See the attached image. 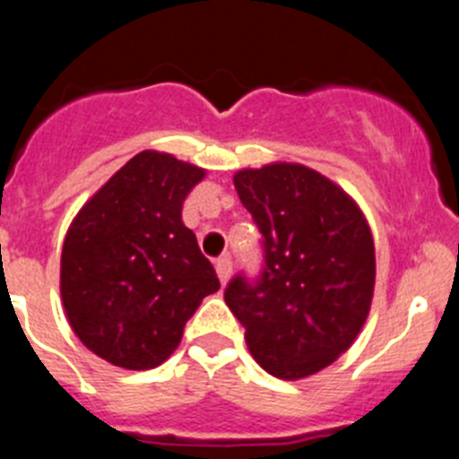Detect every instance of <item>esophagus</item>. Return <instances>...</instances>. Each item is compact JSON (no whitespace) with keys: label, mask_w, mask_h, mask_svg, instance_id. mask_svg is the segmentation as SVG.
<instances>
[{"label":"esophagus","mask_w":459,"mask_h":459,"mask_svg":"<svg viewBox=\"0 0 459 459\" xmlns=\"http://www.w3.org/2000/svg\"><path fill=\"white\" fill-rule=\"evenodd\" d=\"M216 273L221 278V285H227V280L232 275V259L230 257H221L216 262Z\"/></svg>","instance_id":"obj_1"}]
</instances>
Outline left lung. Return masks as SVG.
I'll return each mask as SVG.
<instances>
[{
	"mask_svg": "<svg viewBox=\"0 0 459 459\" xmlns=\"http://www.w3.org/2000/svg\"><path fill=\"white\" fill-rule=\"evenodd\" d=\"M262 234L264 266L238 273L225 303L259 366L301 379L350 350L375 291V243L350 195L315 169L273 163L234 174Z\"/></svg>",
	"mask_w": 459,
	"mask_h": 459,
	"instance_id": "obj_1",
	"label": "left lung"
}]
</instances>
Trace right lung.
I'll return each mask as SVG.
<instances>
[{
    "label": "right lung",
    "mask_w": 459,
    "mask_h": 459,
    "mask_svg": "<svg viewBox=\"0 0 459 459\" xmlns=\"http://www.w3.org/2000/svg\"><path fill=\"white\" fill-rule=\"evenodd\" d=\"M204 169L140 152L71 222L62 250V301L93 354L126 370L169 359L202 299L221 290L181 221Z\"/></svg>",
    "instance_id": "1"
}]
</instances>
